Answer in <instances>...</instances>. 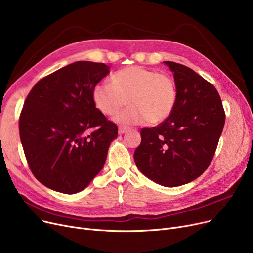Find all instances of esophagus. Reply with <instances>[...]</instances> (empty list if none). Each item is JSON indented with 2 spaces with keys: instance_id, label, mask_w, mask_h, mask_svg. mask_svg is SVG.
Masks as SVG:
<instances>
[{
  "instance_id": "obj_1",
  "label": "esophagus",
  "mask_w": 253,
  "mask_h": 253,
  "mask_svg": "<svg viewBox=\"0 0 253 253\" xmlns=\"http://www.w3.org/2000/svg\"><path fill=\"white\" fill-rule=\"evenodd\" d=\"M130 130L129 127L127 126H119V133L120 134H124L126 132H128Z\"/></svg>"
}]
</instances>
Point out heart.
<instances>
[{
  "label": "heart",
  "mask_w": 253,
  "mask_h": 253,
  "mask_svg": "<svg viewBox=\"0 0 253 253\" xmlns=\"http://www.w3.org/2000/svg\"><path fill=\"white\" fill-rule=\"evenodd\" d=\"M97 110L115 116L128 102L130 106L119 114L116 121L124 124L151 125L164 122L175 108L176 86L170 76L140 65H129L112 76V85L99 83L92 91Z\"/></svg>",
  "instance_id": "heart-1"
}]
</instances>
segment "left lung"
Segmentation results:
<instances>
[{"label": "left lung", "instance_id": "obj_1", "mask_svg": "<svg viewBox=\"0 0 253 253\" xmlns=\"http://www.w3.org/2000/svg\"><path fill=\"white\" fill-rule=\"evenodd\" d=\"M164 63L173 72L175 108L157 127L141 129L134 161L142 174L172 188L204 173L215 154L225 114L213 85L183 64Z\"/></svg>", "mask_w": 253, "mask_h": 253}]
</instances>
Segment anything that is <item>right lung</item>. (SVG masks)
Returning <instances> with one entry per match:
<instances>
[{"label":"right lung","mask_w":253,"mask_h":253,"mask_svg":"<svg viewBox=\"0 0 253 253\" xmlns=\"http://www.w3.org/2000/svg\"><path fill=\"white\" fill-rule=\"evenodd\" d=\"M110 73L104 63L77 61L33 87L19 117V135L32 173L63 194L84 190L102 169L118 127L100 113L92 91Z\"/></svg>","instance_id":"right-lung-1"}]
</instances>
